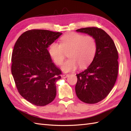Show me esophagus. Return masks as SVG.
Returning <instances> with one entry per match:
<instances>
[{
    "label": "esophagus",
    "mask_w": 131,
    "mask_h": 131,
    "mask_svg": "<svg viewBox=\"0 0 131 131\" xmlns=\"http://www.w3.org/2000/svg\"><path fill=\"white\" fill-rule=\"evenodd\" d=\"M69 76V74H63L61 75V77H62V78H66L68 77Z\"/></svg>",
    "instance_id": "obj_1"
}]
</instances>
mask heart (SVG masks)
<instances>
[{
    "label": "heart",
    "mask_w": 131,
    "mask_h": 131,
    "mask_svg": "<svg viewBox=\"0 0 131 131\" xmlns=\"http://www.w3.org/2000/svg\"><path fill=\"white\" fill-rule=\"evenodd\" d=\"M97 52L96 40L93 36L71 32L61 37L60 44L53 42L48 47L50 57L56 65H60L68 52V60L61 66L65 73L84 69L94 59Z\"/></svg>",
    "instance_id": "1"
}]
</instances>
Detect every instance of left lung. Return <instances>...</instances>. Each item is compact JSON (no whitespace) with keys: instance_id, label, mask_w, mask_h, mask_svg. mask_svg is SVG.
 I'll list each match as a JSON object with an SVG mask.
<instances>
[{"instance_id":"8db88e82","label":"left lung","mask_w":131,"mask_h":131,"mask_svg":"<svg viewBox=\"0 0 131 131\" xmlns=\"http://www.w3.org/2000/svg\"><path fill=\"white\" fill-rule=\"evenodd\" d=\"M93 36L97 52L88 68L78 74L75 92L78 99L87 104H96L112 91L118 73V53L113 40L104 30L96 27L76 30Z\"/></svg>"}]
</instances>
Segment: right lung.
<instances>
[{
    "label": "right lung",
    "mask_w": 131,
    "mask_h": 131,
    "mask_svg": "<svg viewBox=\"0 0 131 131\" xmlns=\"http://www.w3.org/2000/svg\"><path fill=\"white\" fill-rule=\"evenodd\" d=\"M62 34L32 29L16 41L12 54L11 71L20 95L31 104L43 106L53 101L56 83L62 74L52 62L47 48Z\"/></svg>",
    "instance_id": "obj_1"
}]
</instances>
